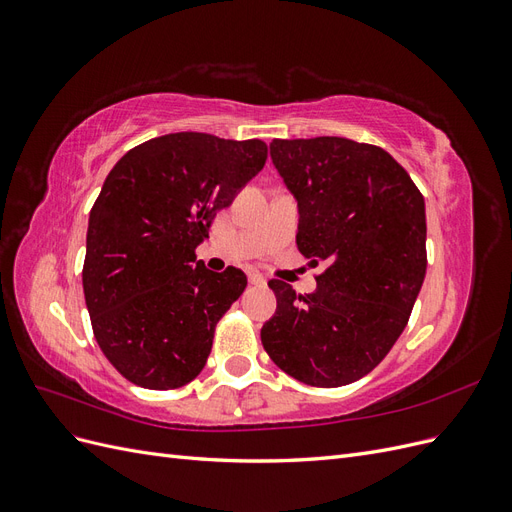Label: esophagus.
Instances as JSON below:
<instances>
[{
    "label": "esophagus",
    "instance_id": "obj_1",
    "mask_svg": "<svg viewBox=\"0 0 512 512\" xmlns=\"http://www.w3.org/2000/svg\"><path fill=\"white\" fill-rule=\"evenodd\" d=\"M247 277H250V284H254V286H265L267 284L265 277H262L258 271H250V273H247Z\"/></svg>",
    "mask_w": 512,
    "mask_h": 512
}]
</instances>
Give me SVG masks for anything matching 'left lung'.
I'll return each mask as SVG.
<instances>
[{
    "label": "left lung",
    "instance_id": "obj_1",
    "mask_svg": "<svg viewBox=\"0 0 512 512\" xmlns=\"http://www.w3.org/2000/svg\"><path fill=\"white\" fill-rule=\"evenodd\" d=\"M271 160L297 198L299 252L327 269L309 294L269 282L262 346L294 380L350 384L389 354L421 292L425 198L391 153L350 138H275Z\"/></svg>",
    "mask_w": 512,
    "mask_h": 512
}]
</instances>
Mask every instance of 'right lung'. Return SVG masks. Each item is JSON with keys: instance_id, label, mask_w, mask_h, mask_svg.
<instances>
[{"instance_id": "1", "label": "right lung", "mask_w": 512, "mask_h": 512, "mask_svg": "<svg viewBox=\"0 0 512 512\" xmlns=\"http://www.w3.org/2000/svg\"><path fill=\"white\" fill-rule=\"evenodd\" d=\"M267 162V145L177 132L130 149L89 213L85 303L123 378L179 389L203 371L215 324L247 286L241 269L196 260L215 213Z\"/></svg>"}]
</instances>
